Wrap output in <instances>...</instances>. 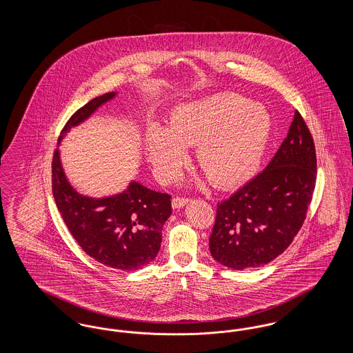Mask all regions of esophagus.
<instances>
[{"label":"esophagus","mask_w":353,"mask_h":353,"mask_svg":"<svg viewBox=\"0 0 353 353\" xmlns=\"http://www.w3.org/2000/svg\"><path fill=\"white\" fill-rule=\"evenodd\" d=\"M190 202L189 199H183V197H176L172 200V208L173 209H180V208H184L185 205Z\"/></svg>","instance_id":"esophagus-1"}]
</instances>
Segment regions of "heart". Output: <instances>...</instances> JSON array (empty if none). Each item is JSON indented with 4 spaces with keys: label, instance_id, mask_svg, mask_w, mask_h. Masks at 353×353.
<instances>
[{
    "label": "heart",
    "instance_id": "heart-1",
    "mask_svg": "<svg viewBox=\"0 0 353 353\" xmlns=\"http://www.w3.org/2000/svg\"><path fill=\"white\" fill-rule=\"evenodd\" d=\"M271 117L259 103L219 92L177 105L167 128L151 123L145 150L153 172L170 180L183 168L184 148L196 147V160L212 184L234 188L249 181L263 159Z\"/></svg>",
    "mask_w": 353,
    "mask_h": 353
}]
</instances>
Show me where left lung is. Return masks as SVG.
Listing matches in <instances>:
<instances>
[{
  "mask_svg": "<svg viewBox=\"0 0 353 353\" xmlns=\"http://www.w3.org/2000/svg\"><path fill=\"white\" fill-rule=\"evenodd\" d=\"M316 181L312 136L295 111L269 165L219 202L209 239L212 256L226 268L252 269L281 255L302 228Z\"/></svg>",
  "mask_w": 353,
  "mask_h": 353,
  "instance_id": "8db88e82",
  "label": "left lung"
}]
</instances>
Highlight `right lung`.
I'll list each match as a JSON object with an SVG mask.
<instances>
[{"instance_id": "obj_1", "label": "right lung", "mask_w": 353, "mask_h": 353, "mask_svg": "<svg viewBox=\"0 0 353 353\" xmlns=\"http://www.w3.org/2000/svg\"><path fill=\"white\" fill-rule=\"evenodd\" d=\"M118 92H107L79 108L62 130L52 157V194L66 226L83 252L111 269L131 271L150 265L172 214L170 196L132 180L118 194L90 197L70 184L59 145L71 128L91 118Z\"/></svg>"}]
</instances>
